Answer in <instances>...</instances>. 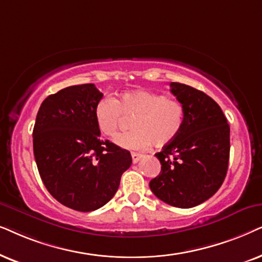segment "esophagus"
<instances>
[{
	"mask_svg": "<svg viewBox=\"0 0 262 262\" xmlns=\"http://www.w3.org/2000/svg\"><path fill=\"white\" fill-rule=\"evenodd\" d=\"M141 155L140 153H132V160H133V163L135 164V163H138L139 160H140V158H141Z\"/></svg>",
	"mask_w": 262,
	"mask_h": 262,
	"instance_id": "obj_1",
	"label": "esophagus"
}]
</instances>
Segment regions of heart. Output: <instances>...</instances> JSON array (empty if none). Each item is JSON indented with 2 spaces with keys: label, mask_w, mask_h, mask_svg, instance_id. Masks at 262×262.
I'll list each match as a JSON object with an SVG mask.
<instances>
[{
  "label": "heart",
  "mask_w": 262,
  "mask_h": 262,
  "mask_svg": "<svg viewBox=\"0 0 262 262\" xmlns=\"http://www.w3.org/2000/svg\"><path fill=\"white\" fill-rule=\"evenodd\" d=\"M123 116L132 117V130L118 134L114 142L122 148L142 151L152 144L163 147L179 137L186 110L176 99L147 90L121 93L116 99L102 98L96 104L93 117L105 137H114Z\"/></svg>",
  "instance_id": "1"
}]
</instances>
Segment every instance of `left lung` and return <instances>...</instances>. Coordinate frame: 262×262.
Listing matches in <instances>:
<instances>
[{"label": "left lung", "instance_id": "8db88e82", "mask_svg": "<svg viewBox=\"0 0 262 262\" xmlns=\"http://www.w3.org/2000/svg\"><path fill=\"white\" fill-rule=\"evenodd\" d=\"M186 118L175 140L156 153L162 170L149 188L160 200L190 208L210 199L224 182L230 157V127L221 106L206 93L171 82Z\"/></svg>", "mask_w": 262, "mask_h": 262}]
</instances>
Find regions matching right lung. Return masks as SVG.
<instances>
[{"label": "right lung", "instance_id": "1", "mask_svg": "<svg viewBox=\"0 0 262 262\" xmlns=\"http://www.w3.org/2000/svg\"><path fill=\"white\" fill-rule=\"evenodd\" d=\"M102 98L93 83L66 87L44 99L33 128V153L45 188L80 212L109 202L132 164L129 151L100 140L93 110Z\"/></svg>", "mask_w": 262, "mask_h": 262}]
</instances>
